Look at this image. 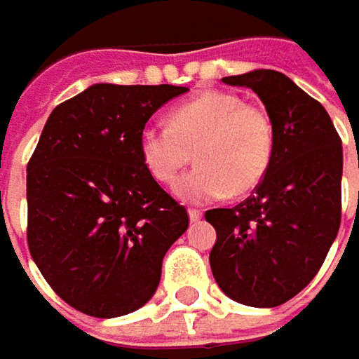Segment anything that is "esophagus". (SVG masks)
Instances as JSON below:
<instances>
[{
	"label": "esophagus",
	"instance_id": "obj_1",
	"mask_svg": "<svg viewBox=\"0 0 359 359\" xmlns=\"http://www.w3.org/2000/svg\"><path fill=\"white\" fill-rule=\"evenodd\" d=\"M187 215H189V222L196 224V222H200L203 214H201L200 210H194V208H191V210H187Z\"/></svg>",
	"mask_w": 359,
	"mask_h": 359
}]
</instances>
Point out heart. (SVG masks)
I'll use <instances>...</instances> for the list:
<instances>
[{
	"instance_id": "1",
	"label": "heart",
	"mask_w": 359,
	"mask_h": 359,
	"mask_svg": "<svg viewBox=\"0 0 359 359\" xmlns=\"http://www.w3.org/2000/svg\"><path fill=\"white\" fill-rule=\"evenodd\" d=\"M170 126H149L140 135L144 165L172 184L196 151L198 168L175 186V198L208 203L252 191L268 172L273 126L268 111L231 91H203L170 111Z\"/></svg>"
}]
</instances>
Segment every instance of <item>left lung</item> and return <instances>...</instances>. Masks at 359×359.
Returning a JSON list of instances; mask_svg holds the SVG:
<instances>
[{
    "label": "left lung",
    "mask_w": 359,
    "mask_h": 359,
    "mask_svg": "<svg viewBox=\"0 0 359 359\" xmlns=\"http://www.w3.org/2000/svg\"><path fill=\"white\" fill-rule=\"evenodd\" d=\"M222 81L257 93L273 126V154L252 198L205 212L217 233L210 266L233 302L276 308L313 280L338 236L341 140L324 105L280 72Z\"/></svg>",
    "instance_id": "8db88e82"
}]
</instances>
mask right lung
I'll list each match as a JSON object with an SVG mask.
<instances>
[{"label":"right lung","instance_id":"obj_1","mask_svg":"<svg viewBox=\"0 0 359 359\" xmlns=\"http://www.w3.org/2000/svg\"><path fill=\"white\" fill-rule=\"evenodd\" d=\"M182 86L93 83L60 104L27 163V243L53 292L93 318L140 310L187 212L140 156L147 119Z\"/></svg>","mask_w":359,"mask_h":359}]
</instances>
